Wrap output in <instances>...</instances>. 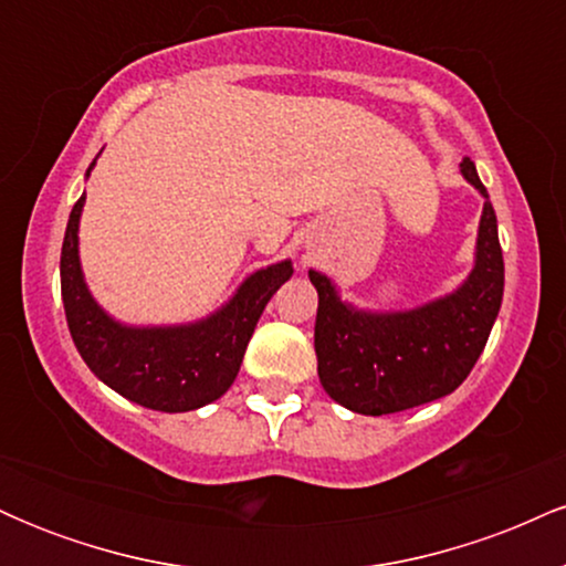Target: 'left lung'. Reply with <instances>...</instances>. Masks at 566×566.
Returning <instances> with one entry per match:
<instances>
[{"instance_id": "left-lung-1", "label": "left lung", "mask_w": 566, "mask_h": 566, "mask_svg": "<svg viewBox=\"0 0 566 566\" xmlns=\"http://www.w3.org/2000/svg\"><path fill=\"white\" fill-rule=\"evenodd\" d=\"M465 180L484 193L476 265L452 295L405 314H365L340 303L327 276L308 271L319 292L314 348L319 380L337 405L391 415L452 394L476 365L503 301L497 218L471 159Z\"/></svg>"}]
</instances>
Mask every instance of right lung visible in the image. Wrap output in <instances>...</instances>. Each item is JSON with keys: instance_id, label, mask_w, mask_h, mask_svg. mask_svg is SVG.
I'll use <instances>...</instances> for the list:
<instances>
[{"instance_id": "1", "label": "right lung", "mask_w": 566, "mask_h": 566, "mask_svg": "<svg viewBox=\"0 0 566 566\" xmlns=\"http://www.w3.org/2000/svg\"><path fill=\"white\" fill-rule=\"evenodd\" d=\"M82 205L84 197L76 199L63 237L61 292L84 365L116 394L159 412H188L220 399L237 378L265 303L292 276L290 261L252 274L226 308L199 324L122 327L97 308L84 287L76 250Z\"/></svg>"}]
</instances>
